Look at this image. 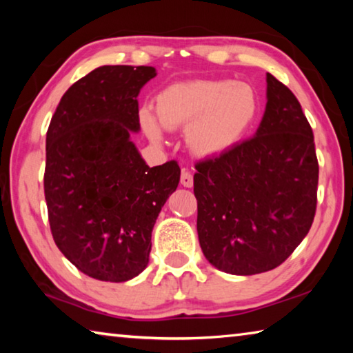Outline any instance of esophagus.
I'll use <instances>...</instances> for the list:
<instances>
[{
	"instance_id": "1",
	"label": "esophagus",
	"mask_w": 353,
	"mask_h": 353,
	"mask_svg": "<svg viewBox=\"0 0 353 353\" xmlns=\"http://www.w3.org/2000/svg\"><path fill=\"white\" fill-rule=\"evenodd\" d=\"M181 183L183 187H193V174L188 170H182V176H181Z\"/></svg>"
}]
</instances>
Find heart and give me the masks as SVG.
Here are the masks:
<instances>
[{
	"label": "heart",
	"mask_w": 353,
	"mask_h": 353,
	"mask_svg": "<svg viewBox=\"0 0 353 353\" xmlns=\"http://www.w3.org/2000/svg\"><path fill=\"white\" fill-rule=\"evenodd\" d=\"M259 109L255 88L235 81L176 83L157 98L163 126L188 129V146L199 155L221 154L234 146L252 126ZM141 121L152 140H162V126L151 112H143Z\"/></svg>",
	"instance_id": "heart-1"
}]
</instances>
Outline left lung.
I'll return each mask as SVG.
<instances>
[{
    "instance_id": "left-lung-1",
    "label": "left lung",
    "mask_w": 353,
    "mask_h": 353,
    "mask_svg": "<svg viewBox=\"0 0 353 353\" xmlns=\"http://www.w3.org/2000/svg\"><path fill=\"white\" fill-rule=\"evenodd\" d=\"M266 82L255 137L194 165L201 249L235 276L282 265L307 236L318 204L312 126L285 83L270 73Z\"/></svg>"
}]
</instances>
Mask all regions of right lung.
Returning <instances> with one entry per match:
<instances>
[{"label": "right lung", "mask_w": 353, "mask_h": 353, "mask_svg": "<svg viewBox=\"0 0 353 353\" xmlns=\"http://www.w3.org/2000/svg\"><path fill=\"white\" fill-rule=\"evenodd\" d=\"M154 67L104 65L59 103L46 132L45 199L51 234L81 272L126 282L145 270L151 234L177 188L176 160L149 166L130 141L140 88Z\"/></svg>", "instance_id": "1"}]
</instances>
